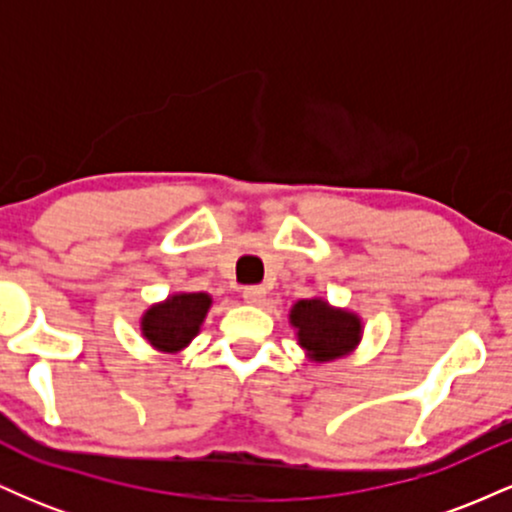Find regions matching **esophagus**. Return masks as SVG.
Segmentation results:
<instances>
[{"mask_svg":"<svg viewBox=\"0 0 512 512\" xmlns=\"http://www.w3.org/2000/svg\"><path fill=\"white\" fill-rule=\"evenodd\" d=\"M264 296H267V289H264V286H245L243 289V298L250 305L264 303Z\"/></svg>","mask_w":512,"mask_h":512,"instance_id":"1","label":"esophagus"}]
</instances>
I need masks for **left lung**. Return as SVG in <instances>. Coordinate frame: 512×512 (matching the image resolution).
<instances>
[{
	"label": "left lung",
	"instance_id": "left-lung-1",
	"mask_svg": "<svg viewBox=\"0 0 512 512\" xmlns=\"http://www.w3.org/2000/svg\"><path fill=\"white\" fill-rule=\"evenodd\" d=\"M291 325L308 356L320 363L346 356L361 339V320L354 313L330 308L320 298H305L293 305Z\"/></svg>",
	"mask_w": 512,
	"mask_h": 512
}]
</instances>
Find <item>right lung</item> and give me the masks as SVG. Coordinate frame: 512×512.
Returning a JSON list of instances; mask_svg holds the SVG:
<instances>
[{"mask_svg": "<svg viewBox=\"0 0 512 512\" xmlns=\"http://www.w3.org/2000/svg\"><path fill=\"white\" fill-rule=\"evenodd\" d=\"M207 293H178L166 303L151 305L142 317V332L158 351H178L192 342L207 317Z\"/></svg>", "mask_w": 512, "mask_h": 512, "instance_id": "right-lung-1", "label": "right lung"}]
</instances>
